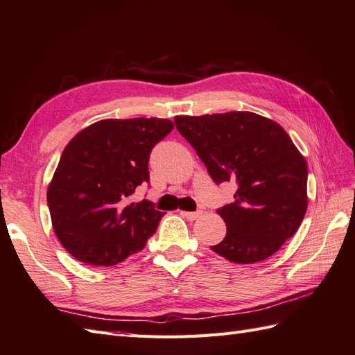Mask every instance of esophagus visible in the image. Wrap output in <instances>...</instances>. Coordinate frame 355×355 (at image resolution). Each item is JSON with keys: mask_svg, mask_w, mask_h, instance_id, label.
I'll list each match as a JSON object with an SVG mask.
<instances>
[{"mask_svg": "<svg viewBox=\"0 0 355 355\" xmlns=\"http://www.w3.org/2000/svg\"><path fill=\"white\" fill-rule=\"evenodd\" d=\"M201 214L202 211H181V216L186 217L187 220H196Z\"/></svg>", "mask_w": 355, "mask_h": 355, "instance_id": "1", "label": "esophagus"}]
</instances>
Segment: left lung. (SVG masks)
I'll list each match as a JSON object with an SVG mask.
<instances>
[{"mask_svg":"<svg viewBox=\"0 0 355 355\" xmlns=\"http://www.w3.org/2000/svg\"><path fill=\"white\" fill-rule=\"evenodd\" d=\"M174 120L216 183L239 184L235 202L217 210L226 235L211 250L237 264L275 255L307 210V163L284 127L248 111Z\"/></svg>","mask_w":355,"mask_h":355,"instance_id":"left-lung-1","label":"left lung"}]
</instances>
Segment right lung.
I'll use <instances>...</instances> for the list:
<instances>
[{
	"mask_svg": "<svg viewBox=\"0 0 355 355\" xmlns=\"http://www.w3.org/2000/svg\"><path fill=\"white\" fill-rule=\"evenodd\" d=\"M172 129L165 118H107L66 145L48 205L53 231L71 257L111 267L145 248L165 213L130 196L150 181V153Z\"/></svg>",
	"mask_w": 355,
	"mask_h": 355,
	"instance_id": "add662e5",
	"label": "right lung"
}]
</instances>
